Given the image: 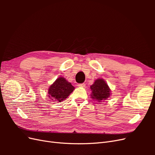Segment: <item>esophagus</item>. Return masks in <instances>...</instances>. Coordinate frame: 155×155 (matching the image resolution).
I'll use <instances>...</instances> for the list:
<instances>
[{"label":"esophagus","mask_w":155,"mask_h":155,"mask_svg":"<svg viewBox=\"0 0 155 155\" xmlns=\"http://www.w3.org/2000/svg\"><path fill=\"white\" fill-rule=\"evenodd\" d=\"M78 86L79 87H85V83H80V84H78Z\"/></svg>","instance_id":"34e87169"}]
</instances>
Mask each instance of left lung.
Listing matches in <instances>:
<instances>
[{
	"instance_id": "obj_1",
	"label": "left lung",
	"mask_w": 155,
	"mask_h": 155,
	"mask_svg": "<svg viewBox=\"0 0 155 155\" xmlns=\"http://www.w3.org/2000/svg\"><path fill=\"white\" fill-rule=\"evenodd\" d=\"M91 89L92 91L91 97L99 102L107 100L110 95V89L103 79H97L95 80L93 85L91 86Z\"/></svg>"
}]
</instances>
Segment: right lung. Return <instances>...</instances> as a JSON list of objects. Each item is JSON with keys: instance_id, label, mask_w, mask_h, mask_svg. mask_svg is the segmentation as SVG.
I'll list each match as a JSON object with an SVG mask.
<instances>
[{"instance_id": "right-lung-1", "label": "right lung", "mask_w": 155, "mask_h": 155, "mask_svg": "<svg viewBox=\"0 0 155 155\" xmlns=\"http://www.w3.org/2000/svg\"><path fill=\"white\" fill-rule=\"evenodd\" d=\"M72 84L63 77H59L50 85L48 89V96L51 101L61 102L67 97L74 90Z\"/></svg>"}]
</instances>
